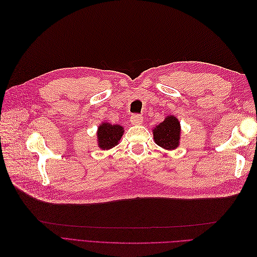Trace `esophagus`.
<instances>
[{
  "instance_id": "1",
  "label": "esophagus",
  "mask_w": 257,
  "mask_h": 257,
  "mask_svg": "<svg viewBox=\"0 0 257 257\" xmlns=\"http://www.w3.org/2000/svg\"><path fill=\"white\" fill-rule=\"evenodd\" d=\"M131 123L134 124V125H141V124H143V116L141 114H132Z\"/></svg>"
}]
</instances>
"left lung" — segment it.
Segmentation results:
<instances>
[{
	"label": "left lung",
	"mask_w": 257,
	"mask_h": 257,
	"mask_svg": "<svg viewBox=\"0 0 257 257\" xmlns=\"http://www.w3.org/2000/svg\"><path fill=\"white\" fill-rule=\"evenodd\" d=\"M152 132L154 142L160 147L166 150H174L179 147L181 126L175 115H167Z\"/></svg>",
	"instance_id": "left-lung-1"
}]
</instances>
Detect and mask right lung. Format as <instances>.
<instances>
[{
	"label": "right lung",
	"instance_id": "obj_1",
	"mask_svg": "<svg viewBox=\"0 0 257 257\" xmlns=\"http://www.w3.org/2000/svg\"><path fill=\"white\" fill-rule=\"evenodd\" d=\"M124 130L119 124L100 123L97 130V145L102 150H109L119 144Z\"/></svg>",
	"mask_w": 257,
	"mask_h": 257
}]
</instances>
